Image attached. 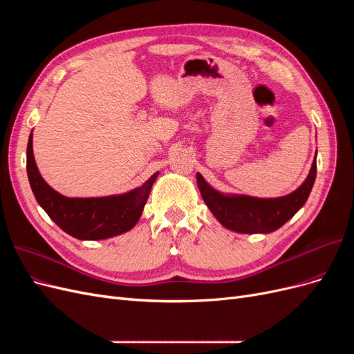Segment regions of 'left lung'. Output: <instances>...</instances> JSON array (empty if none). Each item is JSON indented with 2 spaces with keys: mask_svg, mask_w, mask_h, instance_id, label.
<instances>
[{
  "mask_svg": "<svg viewBox=\"0 0 354 354\" xmlns=\"http://www.w3.org/2000/svg\"><path fill=\"white\" fill-rule=\"evenodd\" d=\"M316 178V156L304 183L282 198L261 199L243 195H223L198 173V187L203 202L224 227L239 233H270L294 217L301 208Z\"/></svg>",
  "mask_w": 354,
  "mask_h": 354,
  "instance_id": "left-lung-1",
  "label": "left lung"
}]
</instances>
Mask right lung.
Masks as SVG:
<instances>
[{"label": "right lung", "mask_w": 354, "mask_h": 354, "mask_svg": "<svg viewBox=\"0 0 354 354\" xmlns=\"http://www.w3.org/2000/svg\"><path fill=\"white\" fill-rule=\"evenodd\" d=\"M26 171L32 192L48 217L71 236L81 241L108 239L133 229L140 218L159 173L128 194L104 198H66L51 189L37 168L32 134L26 151Z\"/></svg>", "instance_id": "right-lung-1"}]
</instances>
